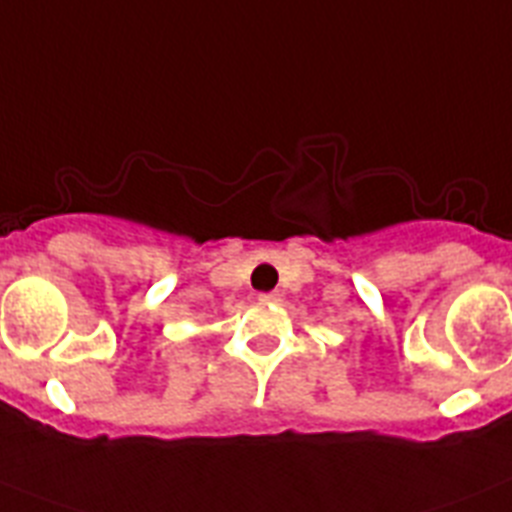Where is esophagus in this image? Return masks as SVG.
<instances>
[{
    "instance_id": "esophagus-1",
    "label": "esophagus",
    "mask_w": 512,
    "mask_h": 512,
    "mask_svg": "<svg viewBox=\"0 0 512 512\" xmlns=\"http://www.w3.org/2000/svg\"><path fill=\"white\" fill-rule=\"evenodd\" d=\"M257 299H260V301H265V304H275V301H281V293H278V291L260 293V296H257Z\"/></svg>"
}]
</instances>
